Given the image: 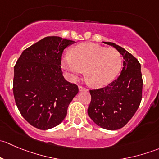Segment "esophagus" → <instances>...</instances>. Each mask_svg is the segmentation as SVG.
<instances>
[{"label":"esophagus","instance_id":"34e87169","mask_svg":"<svg viewBox=\"0 0 159 159\" xmlns=\"http://www.w3.org/2000/svg\"><path fill=\"white\" fill-rule=\"evenodd\" d=\"M78 89H79L80 91H88V89L86 88L83 87V86H78Z\"/></svg>","mask_w":159,"mask_h":159}]
</instances>
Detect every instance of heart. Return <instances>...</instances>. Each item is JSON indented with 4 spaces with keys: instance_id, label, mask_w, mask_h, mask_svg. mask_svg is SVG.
<instances>
[{
    "instance_id": "b5f03b06",
    "label": "heart",
    "mask_w": 159,
    "mask_h": 159,
    "mask_svg": "<svg viewBox=\"0 0 159 159\" xmlns=\"http://www.w3.org/2000/svg\"><path fill=\"white\" fill-rule=\"evenodd\" d=\"M122 60L116 49L91 43L75 46L62 59V66L76 79L85 70V77L94 87H102L111 82L120 72Z\"/></svg>"
}]
</instances>
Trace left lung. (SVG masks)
<instances>
[{
    "mask_svg": "<svg viewBox=\"0 0 159 159\" xmlns=\"http://www.w3.org/2000/svg\"><path fill=\"white\" fill-rule=\"evenodd\" d=\"M122 55L123 68L119 77L108 85L90 90L91 101L88 114L97 125L107 130H118L130 121L142 98V75L139 61L125 49L112 42Z\"/></svg>",
    "mask_w": 159,
    "mask_h": 159,
    "instance_id": "left-lung-1",
    "label": "left lung"
}]
</instances>
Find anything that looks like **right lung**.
<instances>
[{
  "instance_id": "1",
  "label": "right lung",
  "mask_w": 159,
  "mask_h": 159,
  "mask_svg": "<svg viewBox=\"0 0 159 159\" xmlns=\"http://www.w3.org/2000/svg\"><path fill=\"white\" fill-rule=\"evenodd\" d=\"M75 41L46 37L22 52L14 66L13 92L16 105L34 127L48 130L58 125L78 93L75 84L62 75L64 50Z\"/></svg>"
}]
</instances>
